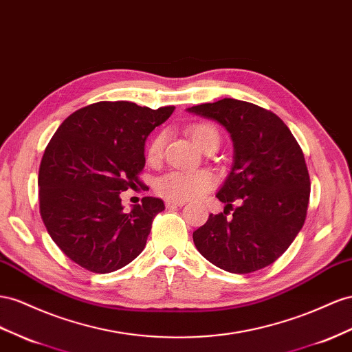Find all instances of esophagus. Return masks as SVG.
Here are the masks:
<instances>
[{
    "mask_svg": "<svg viewBox=\"0 0 352 352\" xmlns=\"http://www.w3.org/2000/svg\"><path fill=\"white\" fill-rule=\"evenodd\" d=\"M185 204H186L185 201H175V199H167V201H166L167 207H182Z\"/></svg>",
    "mask_w": 352,
    "mask_h": 352,
    "instance_id": "34e87169",
    "label": "esophagus"
}]
</instances>
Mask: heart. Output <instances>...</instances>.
<instances>
[{
  "mask_svg": "<svg viewBox=\"0 0 352 352\" xmlns=\"http://www.w3.org/2000/svg\"><path fill=\"white\" fill-rule=\"evenodd\" d=\"M189 135L192 140L203 151L210 145H219L221 135L217 129L207 122H198L189 129ZM166 136L164 133H158L146 148V160L149 163H158L163 157ZM214 185V176L207 170H194V172H185V170H172L163 176H160L155 182V191L167 199L175 201H186L192 199L204 192L210 191Z\"/></svg>",
  "mask_w": 352,
  "mask_h": 352,
  "instance_id": "b5f03b06",
  "label": "heart"
}]
</instances>
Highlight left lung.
Returning a JSON list of instances; mask_svg holds the SVG:
<instances>
[{
  "label": "left lung",
  "instance_id": "8db88e82",
  "mask_svg": "<svg viewBox=\"0 0 352 352\" xmlns=\"http://www.w3.org/2000/svg\"><path fill=\"white\" fill-rule=\"evenodd\" d=\"M188 112L217 121L234 142L232 170L216 194L226 207L194 231L197 250L232 274L268 267L307 217L311 182L299 144L280 117L250 102L222 99ZM230 210L233 217L226 220Z\"/></svg>",
  "mask_w": 352,
  "mask_h": 352
}]
</instances>
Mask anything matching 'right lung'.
Instances as JSON below:
<instances>
[{"label":"right lung","mask_w":352,"mask_h":352,"mask_svg":"<svg viewBox=\"0 0 352 352\" xmlns=\"http://www.w3.org/2000/svg\"><path fill=\"white\" fill-rule=\"evenodd\" d=\"M173 111L91 103L71 113L47 145L38 173L40 213L52 240L81 268L113 272L145 249L163 199L144 197L124 212L120 194L142 185L145 140Z\"/></svg>","instance_id":"add662e5"}]
</instances>
